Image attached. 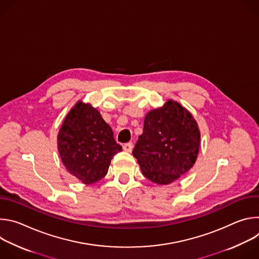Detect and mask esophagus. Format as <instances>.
<instances>
[{"mask_svg": "<svg viewBox=\"0 0 259 259\" xmlns=\"http://www.w3.org/2000/svg\"><path fill=\"white\" fill-rule=\"evenodd\" d=\"M123 150L127 153H131L132 150H133V144L131 142H128V143H125L123 145Z\"/></svg>", "mask_w": 259, "mask_h": 259, "instance_id": "34e87169", "label": "esophagus"}]
</instances>
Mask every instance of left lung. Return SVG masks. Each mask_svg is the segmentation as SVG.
<instances>
[{
	"label": "left lung",
	"instance_id": "left-lung-1",
	"mask_svg": "<svg viewBox=\"0 0 259 259\" xmlns=\"http://www.w3.org/2000/svg\"><path fill=\"white\" fill-rule=\"evenodd\" d=\"M200 138L192 115L176 101L168 100L145 116L143 133L132 154L147 179L169 184L194 166Z\"/></svg>",
	"mask_w": 259,
	"mask_h": 259
}]
</instances>
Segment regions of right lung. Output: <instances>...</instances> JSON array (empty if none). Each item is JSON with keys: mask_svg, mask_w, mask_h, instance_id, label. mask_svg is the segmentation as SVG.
Here are the masks:
<instances>
[{"mask_svg": "<svg viewBox=\"0 0 259 259\" xmlns=\"http://www.w3.org/2000/svg\"><path fill=\"white\" fill-rule=\"evenodd\" d=\"M58 152L67 171L85 184L103 178L114 156L122 151L98 110L79 101L64 119L57 137Z\"/></svg>", "mask_w": 259, "mask_h": 259, "instance_id": "obj_1", "label": "right lung"}]
</instances>
